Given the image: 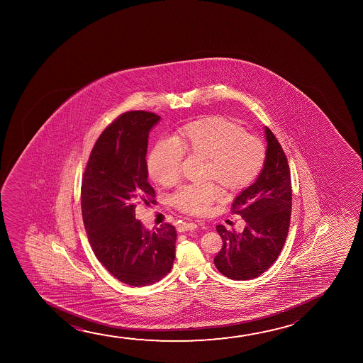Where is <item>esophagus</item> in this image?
Listing matches in <instances>:
<instances>
[{
  "label": "esophagus",
  "mask_w": 363,
  "mask_h": 363,
  "mask_svg": "<svg viewBox=\"0 0 363 363\" xmlns=\"http://www.w3.org/2000/svg\"><path fill=\"white\" fill-rule=\"evenodd\" d=\"M199 225L194 222H184L179 225V232H189V230H194Z\"/></svg>",
  "instance_id": "34e87169"
}]
</instances>
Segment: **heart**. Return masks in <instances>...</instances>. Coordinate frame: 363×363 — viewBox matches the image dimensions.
I'll list each match as a JSON object with an SVG mask.
<instances>
[{
    "label": "heart",
    "instance_id": "obj_1",
    "mask_svg": "<svg viewBox=\"0 0 363 363\" xmlns=\"http://www.w3.org/2000/svg\"><path fill=\"white\" fill-rule=\"evenodd\" d=\"M184 154L204 160L202 179H212L224 192L247 189L258 177L265 162L260 140L222 116H208L184 125L172 141H159L147 156L150 179L160 186L179 179ZM218 197L212 184L184 186L171 202L184 213L204 214Z\"/></svg>",
    "mask_w": 363,
    "mask_h": 363
}]
</instances>
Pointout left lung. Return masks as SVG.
<instances>
[{"mask_svg":"<svg viewBox=\"0 0 363 363\" xmlns=\"http://www.w3.org/2000/svg\"><path fill=\"white\" fill-rule=\"evenodd\" d=\"M267 150L254 184L234 199L233 212L245 220L242 233L217 225L223 240L214 265L233 280L262 275L278 259L286 240L291 214V177L288 160L273 133L264 128Z\"/></svg>","mask_w":363,"mask_h":363,"instance_id":"obj_1","label":"left lung"}]
</instances>
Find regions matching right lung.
Segmentation results:
<instances>
[{"label": "right lung", "instance_id": "add662e5", "mask_svg": "<svg viewBox=\"0 0 363 363\" xmlns=\"http://www.w3.org/2000/svg\"><path fill=\"white\" fill-rule=\"evenodd\" d=\"M160 120L141 110L120 115L96 140L82 181V214L95 257L130 286L160 281L174 260V225L149 230L135 217L138 204L155 201L146 152Z\"/></svg>", "mask_w": 363, "mask_h": 363}]
</instances>
